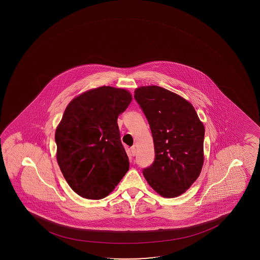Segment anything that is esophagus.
<instances>
[{
    "label": "esophagus",
    "mask_w": 260,
    "mask_h": 260,
    "mask_svg": "<svg viewBox=\"0 0 260 260\" xmlns=\"http://www.w3.org/2000/svg\"><path fill=\"white\" fill-rule=\"evenodd\" d=\"M132 155L135 156L136 154V147L135 146H132L131 147Z\"/></svg>",
    "instance_id": "esophagus-1"
}]
</instances>
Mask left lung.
<instances>
[{
  "label": "left lung",
  "instance_id": "obj_1",
  "mask_svg": "<svg viewBox=\"0 0 260 260\" xmlns=\"http://www.w3.org/2000/svg\"><path fill=\"white\" fill-rule=\"evenodd\" d=\"M135 98L149 123L155 151V160L144 169V177L162 197H178L202 170L203 123L188 101L163 87H138Z\"/></svg>",
  "mask_w": 260,
  "mask_h": 260
}]
</instances>
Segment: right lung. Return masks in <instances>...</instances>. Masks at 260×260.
Instances as JSON below:
<instances>
[{
    "instance_id": "obj_1",
    "label": "right lung",
    "mask_w": 260,
    "mask_h": 260,
    "mask_svg": "<svg viewBox=\"0 0 260 260\" xmlns=\"http://www.w3.org/2000/svg\"><path fill=\"white\" fill-rule=\"evenodd\" d=\"M132 99L127 90L103 86L76 96L67 106L55 131L57 162L81 197H107L128 171L117 119Z\"/></svg>"
}]
</instances>
